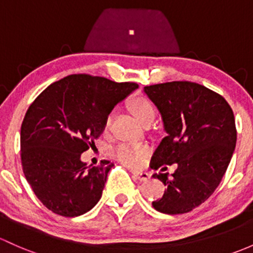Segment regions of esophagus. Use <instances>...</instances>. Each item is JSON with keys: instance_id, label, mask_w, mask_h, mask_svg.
<instances>
[{"instance_id": "esophagus-1", "label": "esophagus", "mask_w": 253, "mask_h": 253, "mask_svg": "<svg viewBox=\"0 0 253 253\" xmlns=\"http://www.w3.org/2000/svg\"><path fill=\"white\" fill-rule=\"evenodd\" d=\"M132 174H133V178H134V179L140 180V182H145V180H148L149 178H150V174L147 173V172L134 171V172H132Z\"/></svg>"}]
</instances>
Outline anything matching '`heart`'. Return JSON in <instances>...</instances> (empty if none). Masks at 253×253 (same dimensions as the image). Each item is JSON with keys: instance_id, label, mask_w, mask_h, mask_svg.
Wrapping results in <instances>:
<instances>
[{"instance_id": "b5f03b06", "label": "heart", "mask_w": 253, "mask_h": 253, "mask_svg": "<svg viewBox=\"0 0 253 253\" xmlns=\"http://www.w3.org/2000/svg\"><path fill=\"white\" fill-rule=\"evenodd\" d=\"M129 110L142 125L151 124L156 116V109L145 97H137L129 102ZM110 124V116L105 120V127ZM149 154V148L140 144L122 143L113 149V156L127 166H138Z\"/></svg>"}]
</instances>
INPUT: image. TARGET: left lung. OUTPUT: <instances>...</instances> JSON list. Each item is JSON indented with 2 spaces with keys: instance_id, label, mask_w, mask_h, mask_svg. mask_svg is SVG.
Returning a JSON list of instances; mask_svg holds the SVG:
<instances>
[{
  "instance_id": "1",
  "label": "left lung",
  "mask_w": 253,
  "mask_h": 253,
  "mask_svg": "<svg viewBox=\"0 0 253 253\" xmlns=\"http://www.w3.org/2000/svg\"><path fill=\"white\" fill-rule=\"evenodd\" d=\"M143 91L158 108L166 132L151 169L177 165L171 178L153 174L166 185L153 207L166 214L187 213L213 194L227 171L236 144L233 110L222 95L195 82H166Z\"/></svg>"
}]
</instances>
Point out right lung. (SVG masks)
Wrapping results in <instances>:
<instances>
[{
    "mask_svg": "<svg viewBox=\"0 0 253 253\" xmlns=\"http://www.w3.org/2000/svg\"><path fill=\"white\" fill-rule=\"evenodd\" d=\"M133 82L79 74L49 84L29 106L20 129L21 165L40 201L54 213L78 217L102 198L114 164L87 166L81 154L94 144Z\"/></svg>",
    "mask_w": 253,
    "mask_h": 253,
    "instance_id": "add662e5",
    "label": "right lung"
}]
</instances>
